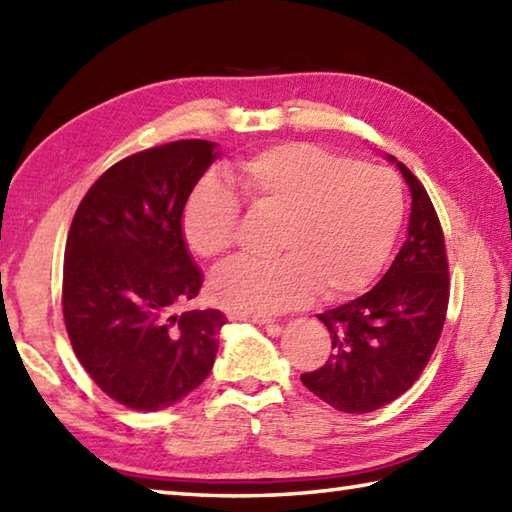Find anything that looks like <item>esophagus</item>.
<instances>
[{"instance_id":"obj_1","label":"esophagus","mask_w":512,"mask_h":512,"mask_svg":"<svg viewBox=\"0 0 512 512\" xmlns=\"http://www.w3.org/2000/svg\"><path fill=\"white\" fill-rule=\"evenodd\" d=\"M226 317H228V321H250V323H257V325H266L268 332H275V334L281 330L279 325H273L268 319H262V317H248V314H239V312H235V310H228Z\"/></svg>"}]
</instances>
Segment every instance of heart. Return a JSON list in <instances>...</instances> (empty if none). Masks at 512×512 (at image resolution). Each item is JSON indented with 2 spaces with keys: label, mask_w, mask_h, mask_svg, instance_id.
<instances>
[{
  "label": "heart",
  "mask_w": 512,
  "mask_h": 512,
  "mask_svg": "<svg viewBox=\"0 0 512 512\" xmlns=\"http://www.w3.org/2000/svg\"><path fill=\"white\" fill-rule=\"evenodd\" d=\"M235 187L255 215L277 220L273 259H235L211 279L215 301L248 317H270L308 301L341 299L365 286L387 257L402 195L387 171L310 143H281L239 162ZM239 202L204 178L184 206L187 244L202 259L235 244Z\"/></svg>",
  "instance_id": "1"
}]
</instances>
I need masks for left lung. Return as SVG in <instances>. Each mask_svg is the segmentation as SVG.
I'll list each match as a JSON object with an SVG mask.
<instances>
[{
  "mask_svg": "<svg viewBox=\"0 0 512 512\" xmlns=\"http://www.w3.org/2000/svg\"><path fill=\"white\" fill-rule=\"evenodd\" d=\"M396 162L411 193L407 239L378 284L350 303L317 314L332 336L321 369L301 374L314 396L345 413L389 405L416 383L436 350L449 306L444 235L427 191Z\"/></svg>",
  "mask_w": 512,
  "mask_h": 512,
  "instance_id": "obj_1",
  "label": "left lung"
}]
</instances>
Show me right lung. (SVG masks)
Listing matches in <instances>:
<instances>
[{
  "label": "right lung",
  "mask_w": 512,
  "mask_h": 512,
  "mask_svg": "<svg viewBox=\"0 0 512 512\" xmlns=\"http://www.w3.org/2000/svg\"><path fill=\"white\" fill-rule=\"evenodd\" d=\"M220 158L211 140L145 149L85 193L65 242L63 319L74 354L107 396L160 411L209 376L220 310H184L202 288L182 233L195 184Z\"/></svg>",
  "instance_id": "obj_1"
}]
</instances>
